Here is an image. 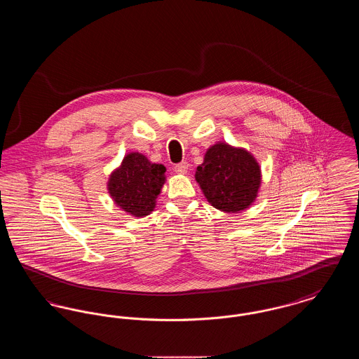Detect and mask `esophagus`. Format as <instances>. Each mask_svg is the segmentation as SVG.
<instances>
[{
	"label": "esophagus",
	"mask_w": 359,
	"mask_h": 359,
	"mask_svg": "<svg viewBox=\"0 0 359 359\" xmlns=\"http://www.w3.org/2000/svg\"><path fill=\"white\" fill-rule=\"evenodd\" d=\"M188 167H189V165H188L187 161H182V163H179V164L175 165V172H176V173H180V175H184V173H187Z\"/></svg>",
	"instance_id": "34e87169"
}]
</instances>
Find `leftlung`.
Here are the masks:
<instances>
[{"label": "left lung", "mask_w": 359, "mask_h": 359, "mask_svg": "<svg viewBox=\"0 0 359 359\" xmlns=\"http://www.w3.org/2000/svg\"><path fill=\"white\" fill-rule=\"evenodd\" d=\"M195 180L210 205L224 212H238L256 201L261 168L245 148L217 142L207 149Z\"/></svg>", "instance_id": "1"}]
</instances>
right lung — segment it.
I'll list each match as a JSON object with an SVG mask.
<instances>
[{
    "label": "right lung",
    "mask_w": 359,
    "mask_h": 359,
    "mask_svg": "<svg viewBox=\"0 0 359 359\" xmlns=\"http://www.w3.org/2000/svg\"><path fill=\"white\" fill-rule=\"evenodd\" d=\"M165 167L138 152L126 154L120 167L110 173L107 191L113 202L133 217L149 215L165 183Z\"/></svg>",
    "instance_id": "1"
}]
</instances>
